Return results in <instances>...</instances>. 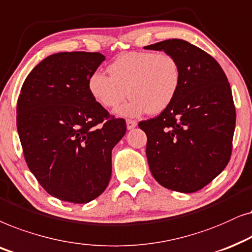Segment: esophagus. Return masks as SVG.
Here are the masks:
<instances>
[{"mask_svg": "<svg viewBox=\"0 0 252 252\" xmlns=\"http://www.w3.org/2000/svg\"><path fill=\"white\" fill-rule=\"evenodd\" d=\"M136 126H137V122H136V121L126 120V129H128V130H132L133 128H136Z\"/></svg>", "mask_w": 252, "mask_h": 252, "instance_id": "obj_1", "label": "esophagus"}]
</instances>
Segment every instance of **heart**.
Instances as JSON below:
<instances>
[{"label": "heart", "mask_w": 252, "mask_h": 252, "mask_svg": "<svg viewBox=\"0 0 252 252\" xmlns=\"http://www.w3.org/2000/svg\"><path fill=\"white\" fill-rule=\"evenodd\" d=\"M108 71L110 76L100 71L91 73L87 87L92 98L106 108H116L126 95L131 96L116 110L121 116L163 112L175 98L181 83L180 64L169 54H123L108 66Z\"/></svg>", "instance_id": "1"}]
</instances>
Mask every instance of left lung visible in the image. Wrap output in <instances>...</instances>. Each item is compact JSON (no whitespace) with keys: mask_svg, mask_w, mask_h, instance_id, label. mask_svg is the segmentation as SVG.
Masks as SVG:
<instances>
[{"mask_svg":"<svg viewBox=\"0 0 252 252\" xmlns=\"http://www.w3.org/2000/svg\"><path fill=\"white\" fill-rule=\"evenodd\" d=\"M174 56L181 83L172 103L156 119L139 122L147 136L146 157L157 182L190 193L219 175L231 154L235 107L219 63L181 39L145 46Z\"/></svg>","mask_w":252,"mask_h":252,"instance_id":"left-lung-1","label":"left lung"}]
</instances>
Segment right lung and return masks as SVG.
I'll return each mask as SVG.
<instances>
[{
    "mask_svg": "<svg viewBox=\"0 0 252 252\" xmlns=\"http://www.w3.org/2000/svg\"><path fill=\"white\" fill-rule=\"evenodd\" d=\"M100 53L63 52L34 66L17 102V129L30 170L50 196L75 204L99 197L112 176V150L126 131L90 94Z\"/></svg>",
    "mask_w": 252,
    "mask_h": 252,
    "instance_id": "1",
    "label": "right lung"
}]
</instances>
